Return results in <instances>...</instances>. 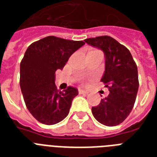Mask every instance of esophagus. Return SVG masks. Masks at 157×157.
<instances>
[{
  "label": "esophagus",
  "mask_w": 157,
  "mask_h": 157,
  "mask_svg": "<svg viewBox=\"0 0 157 157\" xmlns=\"http://www.w3.org/2000/svg\"><path fill=\"white\" fill-rule=\"evenodd\" d=\"M79 94H88L89 91L86 90H82V89H79L78 90Z\"/></svg>",
  "instance_id": "34e87169"
}]
</instances>
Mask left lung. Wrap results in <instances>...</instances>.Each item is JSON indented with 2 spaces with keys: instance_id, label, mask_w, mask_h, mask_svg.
<instances>
[{
  "instance_id": "obj_1",
  "label": "left lung",
  "mask_w": 157,
  "mask_h": 157,
  "mask_svg": "<svg viewBox=\"0 0 157 157\" xmlns=\"http://www.w3.org/2000/svg\"><path fill=\"white\" fill-rule=\"evenodd\" d=\"M85 41L104 53L101 81L110 92L98 106L92 107V113L101 124L115 126L124 121L134 107L139 86L138 67L129 50L114 38L102 36Z\"/></svg>"
}]
</instances>
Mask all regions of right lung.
<instances>
[{
    "mask_svg": "<svg viewBox=\"0 0 157 157\" xmlns=\"http://www.w3.org/2000/svg\"><path fill=\"white\" fill-rule=\"evenodd\" d=\"M86 43L50 36L31 44L20 63V88L30 113L42 124H54L68 115L77 89L59 91L55 71L63 68L71 54Z\"/></svg>",
    "mask_w": 157,
    "mask_h": 157,
    "instance_id": "obj_1",
    "label": "right lung"
}]
</instances>
